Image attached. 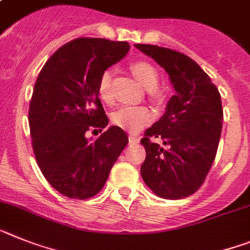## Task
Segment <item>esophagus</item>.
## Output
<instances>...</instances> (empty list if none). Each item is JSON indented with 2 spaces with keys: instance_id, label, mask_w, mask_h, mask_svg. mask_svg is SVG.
Instances as JSON below:
<instances>
[{
  "instance_id": "1",
  "label": "esophagus",
  "mask_w": 250,
  "mask_h": 250,
  "mask_svg": "<svg viewBox=\"0 0 250 250\" xmlns=\"http://www.w3.org/2000/svg\"><path fill=\"white\" fill-rule=\"evenodd\" d=\"M129 143H131V144H136V143H139V138H138V136L130 135L129 136Z\"/></svg>"
}]
</instances>
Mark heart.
I'll list each match as a JSON object with an SVG mask.
<instances>
[{
    "mask_svg": "<svg viewBox=\"0 0 250 250\" xmlns=\"http://www.w3.org/2000/svg\"><path fill=\"white\" fill-rule=\"evenodd\" d=\"M131 72L136 80L146 89L157 87L158 72L151 64L146 62H136L131 65ZM99 95L104 101L111 100V72L104 70L99 80ZM151 120L150 111L142 106H123L112 114V123L121 129L136 133Z\"/></svg>",
    "mask_w": 250,
    "mask_h": 250,
    "instance_id": "obj_1",
    "label": "heart"
}]
</instances>
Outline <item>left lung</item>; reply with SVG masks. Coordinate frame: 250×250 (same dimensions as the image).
I'll return each mask as SVG.
<instances>
[{
  "label": "left lung",
  "instance_id": "obj_1",
  "mask_svg": "<svg viewBox=\"0 0 250 250\" xmlns=\"http://www.w3.org/2000/svg\"><path fill=\"white\" fill-rule=\"evenodd\" d=\"M135 48L167 72L176 91L163 116L146 130L140 142L146 151L140 173L155 195L180 200L201 187L214 163L223 129L220 93L187 55L148 44Z\"/></svg>",
  "mask_w": 250,
  "mask_h": 250
}]
</instances>
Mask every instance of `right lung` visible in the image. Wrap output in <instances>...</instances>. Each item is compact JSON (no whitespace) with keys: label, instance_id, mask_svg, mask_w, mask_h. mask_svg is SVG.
Masks as SVG:
<instances>
[{"label":"right lung","instance_id":"obj_1","mask_svg":"<svg viewBox=\"0 0 250 250\" xmlns=\"http://www.w3.org/2000/svg\"><path fill=\"white\" fill-rule=\"evenodd\" d=\"M129 49L126 42L74 39L59 48L38 76L29 107L34 154L46 181L67 197L97 195L129 142L119 126H110L95 142L86 138L88 130L107 126L99 80Z\"/></svg>","mask_w":250,"mask_h":250}]
</instances>
